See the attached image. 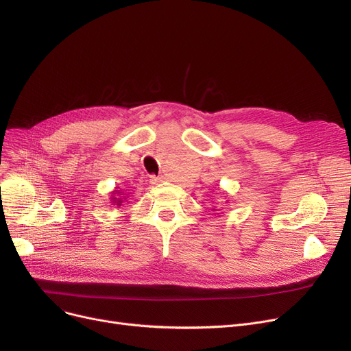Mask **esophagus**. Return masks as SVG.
<instances>
[{
  "label": "esophagus",
  "mask_w": 351,
  "mask_h": 351,
  "mask_svg": "<svg viewBox=\"0 0 351 351\" xmlns=\"http://www.w3.org/2000/svg\"><path fill=\"white\" fill-rule=\"evenodd\" d=\"M162 180V178H158V176H150V182H152V184H158V182H160Z\"/></svg>",
  "instance_id": "1"
}]
</instances>
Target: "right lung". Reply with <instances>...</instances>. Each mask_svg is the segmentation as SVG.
Listing matches in <instances>:
<instances>
[{
  "label": "right lung",
  "mask_w": 351,
  "mask_h": 351,
  "mask_svg": "<svg viewBox=\"0 0 351 351\" xmlns=\"http://www.w3.org/2000/svg\"><path fill=\"white\" fill-rule=\"evenodd\" d=\"M117 205H120V202H119V204H117Z\"/></svg>",
  "instance_id": "right-lung-1"
}]
</instances>
